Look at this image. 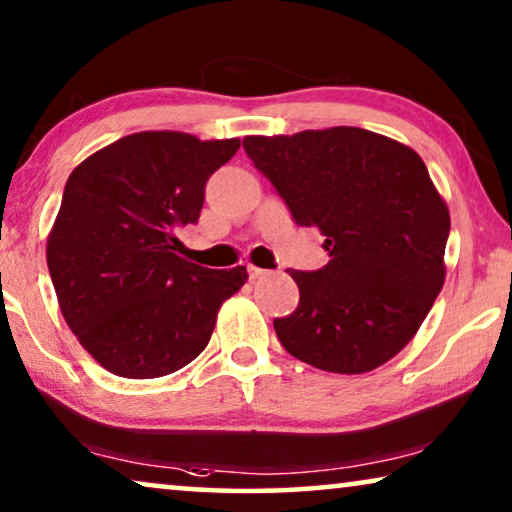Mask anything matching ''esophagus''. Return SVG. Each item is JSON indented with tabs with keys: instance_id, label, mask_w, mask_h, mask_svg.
Masks as SVG:
<instances>
[{
	"instance_id": "1",
	"label": "esophagus",
	"mask_w": 512,
	"mask_h": 512,
	"mask_svg": "<svg viewBox=\"0 0 512 512\" xmlns=\"http://www.w3.org/2000/svg\"><path fill=\"white\" fill-rule=\"evenodd\" d=\"M246 271H248V278L250 280H257V278H262L264 276V269H259V266H255V264H248L246 266Z\"/></svg>"
}]
</instances>
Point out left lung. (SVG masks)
Instances as JSON below:
<instances>
[{
  "label": "left lung",
  "mask_w": 512,
  "mask_h": 512,
  "mask_svg": "<svg viewBox=\"0 0 512 512\" xmlns=\"http://www.w3.org/2000/svg\"><path fill=\"white\" fill-rule=\"evenodd\" d=\"M246 155L299 227H318L329 262L294 271L299 306L273 320L292 357L366 373L408 345L445 280L450 213L422 157L359 127L246 136Z\"/></svg>",
  "instance_id": "obj_1"
}]
</instances>
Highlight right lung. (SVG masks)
Listing matches in <instances>:
<instances>
[{"label":"right lung","mask_w":512,"mask_h":512,"mask_svg":"<svg viewBox=\"0 0 512 512\" xmlns=\"http://www.w3.org/2000/svg\"><path fill=\"white\" fill-rule=\"evenodd\" d=\"M239 146L139 132L71 171L48 271L69 329L106 371L143 380L183 369L211 341L222 301L248 280L246 266L213 271L178 255L206 181Z\"/></svg>","instance_id":"right-lung-1"}]
</instances>
